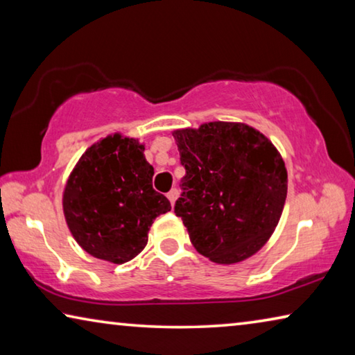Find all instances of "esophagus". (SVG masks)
Segmentation results:
<instances>
[{"mask_svg":"<svg viewBox=\"0 0 355 355\" xmlns=\"http://www.w3.org/2000/svg\"><path fill=\"white\" fill-rule=\"evenodd\" d=\"M177 197H178V191L173 188V189H171L169 192H167V199L171 200V203L173 205V203H175V200H177Z\"/></svg>","mask_w":355,"mask_h":355,"instance_id":"obj_1","label":"esophagus"}]
</instances>
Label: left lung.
<instances>
[{
	"mask_svg": "<svg viewBox=\"0 0 355 355\" xmlns=\"http://www.w3.org/2000/svg\"><path fill=\"white\" fill-rule=\"evenodd\" d=\"M186 175L175 214L191 243L219 264L255 255L284 211V158L260 131L238 122H208L173 131Z\"/></svg>",
	"mask_w": 355,
	"mask_h": 355,
	"instance_id": "left-lung-1",
	"label": "left lung"
}]
</instances>
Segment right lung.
<instances>
[{"mask_svg": "<svg viewBox=\"0 0 355 355\" xmlns=\"http://www.w3.org/2000/svg\"><path fill=\"white\" fill-rule=\"evenodd\" d=\"M144 144L120 133L89 147L65 184L62 208L76 243L100 260L122 264L141 254L148 230L171 202L153 189Z\"/></svg>", "mask_w": 355, "mask_h": 355, "instance_id": "right-lung-1", "label": "right lung"}]
</instances>
